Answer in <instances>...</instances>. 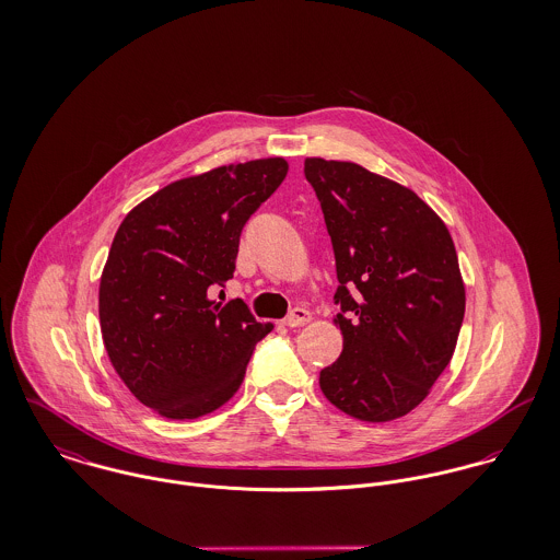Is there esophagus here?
Listing matches in <instances>:
<instances>
[{
	"label": "esophagus",
	"mask_w": 560,
	"mask_h": 560,
	"mask_svg": "<svg viewBox=\"0 0 560 560\" xmlns=\"http://www.w3.org/2000/svg\"><path fill=\"white\" fill-rule=\"evenodd\" d=\"M313 319V315L306 308H295L287 319L282 320L287 327H302L308 320Z\"/></svg>",
	"instance_id": "esophagus-1"
}]
</instances>
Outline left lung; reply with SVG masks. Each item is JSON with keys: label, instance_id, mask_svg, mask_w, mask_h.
Wrapping results in <instances>:
<instances>
[{"label": "left lung", "instance_id": "left-lung-1", "mask_svg": "<svg viewBox=\"0 0 560 560\" xmlns=\"http://www.w3.org/2000/svg\"><path fill=\"white\" fill-rule=\"evenodd\" d=\"M336 258L340 358L320 371L340 411L388 422L409 413L448 366L466 313L455 243L411 189L351 161L308 158Z\"/></svg>", "mask_w": 560, "mask_h": 560}]
</instances>
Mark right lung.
Listing matches in <instances>:
<instances>
[{
  "instance_id": "right-lung-1",
  "label": "right lung",
  "mask_w": 560,
  "mask_h": 560,
  "mask_svg": "<svg viewBox=\"0 0 560 560\" xmlns=\"http://www.w3.org/2000/svg\"><path fill=\"white\" fill-rule=\"evenodd\" d=\"M287 172L269 158L174 180L116 231L98 287L103 342L131 395L163 418L222 407L273 329L243 300L213 302L211 291L233 278L245 222Z\"/></svg>"
}]
</instances>
